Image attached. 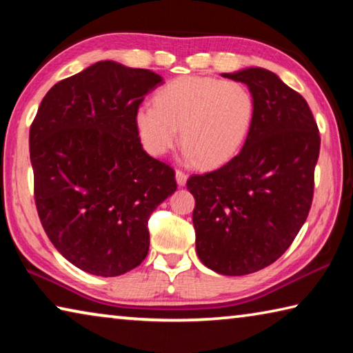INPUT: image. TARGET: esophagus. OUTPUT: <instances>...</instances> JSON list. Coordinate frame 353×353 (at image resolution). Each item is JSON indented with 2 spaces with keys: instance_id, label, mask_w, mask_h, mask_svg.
<instances>
[{
  "instance_id": "esophagus-1",
  "label": "esophagus",
  "mask_w": 353,
  "mask_h": 353,
  "mask_svg": "<svg viewBox=\"0 0 353 353\" xmlns=\"http://www.w3.org/2000/svg\"><path fill=\"white\" fill-rule=\"evenodd\" d=\"M187 179H188V176L185 174V172H182V171H176V182H177V185L179 187H183L185 183H187Z\"/></svg>"
}]
</instances>
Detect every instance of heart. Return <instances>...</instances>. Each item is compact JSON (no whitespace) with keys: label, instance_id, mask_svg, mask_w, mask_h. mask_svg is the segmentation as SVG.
<instances>
[{"label":"heart","instance_id":"obj_1","mask_svg":"<svg viewBox=\"0 0 353 353\" xmlns=\"http://www.w3.org/2000/svg\"><path fill=\"white\" fill-rule=\"evenodd\" d=\"M255 99L241 82L182 76L155 94V104L135 110V128L146 151L160 157L181 129L185 162L224 165L240 152L252 129Z\"/></svg>","mask_w":353,"mask_h":353}]
</instances>
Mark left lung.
Wrapping results in <instances>:
<instances>
[{
	"label": "left lung",
	"mask_w": 353,
	"mask_h": 353,
	"mask_svg": "<svg viewBox=\"0 0 353 353\" xmlns=\"http://www.w3.org/2000/svg\"><path fill=\"white\" fill-rule=\"evenodd\" d=\"M221 76L252 92V129L240 154L191 176L187 188L199 260L223 276H246L276 261L305 223L321 139L307 101L276 73L249 67Z\"/></svg>",
	"instance_id": "8db88e82"
}]
</instances>
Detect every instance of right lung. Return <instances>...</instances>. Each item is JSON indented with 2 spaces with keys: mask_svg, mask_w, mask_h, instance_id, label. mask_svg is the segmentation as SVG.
I'll return each instance as SVG.
<instances>
[{
  "mask_svg": "<svg viewBox=\"0 0 353 353\" xmlns=\"http://www.w3.org/2000/svg\"><path fill=\"white\" fill-rule=\"evenodd\" d=\"M163 83L151 70L101 61L57 82L29 132L35 205L54 248L93 276L134 270L148 219L174 193V171L143 149L135 110Z\"/></svg>",
  "mask_w": 353,
  "mask_h": 353,
  "instance_id": "right-lung-1",
  "label": "right lung"
}]
</instances>
